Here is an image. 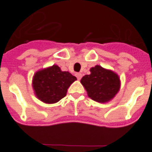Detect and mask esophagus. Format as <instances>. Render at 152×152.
Instances as JSON below:
<instances>
[{
	"label": "esophagus",
	"instance_id": "34e87169",
	"mask_svg": "<svg viewBox=\"0 0 152 152\" xmlns=\"http://www.w3.org/2000/svg\"><path fill=\"white\" fill-rule=\"evenodd\" d=\"M76 78L78 79V80H80V79L82 78V74L80 73V72H78V73H76Z\"/></svg>",
	"mask_w": 152,
	"mask_h": 152
}]
</instances>
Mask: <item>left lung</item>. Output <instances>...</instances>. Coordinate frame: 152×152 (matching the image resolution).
<instances>
[{"label":"left lung","mask_w":152,"mask_h":152,"mask_svg":"<svg viewBox=\"0 0 152 152\" xmlns=\"http://www.w3.org/2000/svg\"><path fill=\"white\" fill-rule=\"evenodd\" d=\"M91 73L81 79V83L92 100L100 103L110 100L120 89V79L117 74L100 66L90 69Z\"/></svg>","instance_id":"obj_1"}]
</instances>
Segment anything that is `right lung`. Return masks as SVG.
<instances>
[{
    "label": "right lung",
    "mask_w": 152,
    "mask_h": 152,
    "mask_svg": "<svg viewBox=\"0 0 152 152\" xmlns=\"http://www.w3.org/2000/svg\"><path fill=\"white\" fill-rule=\"evenodd\" d=\"M76 80V76L54 65L35 74L33 89L39 100L45 104H54L66 96L69 86Z\"/></svg>",
    "instance_id": "1"
}]
</instances>
